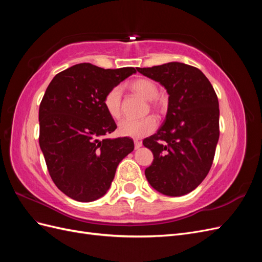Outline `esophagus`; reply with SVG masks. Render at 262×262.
Segmentation results:
<instances>
[{
	"instance_id": "esophagus-1",
	"label": "esophagus",
	"mask_w": 262,
	"mask_h": 262,
	"mask_svg": "<svg viewBox=\"0 0 262 262\" xmlns=\"http://www.w3.org/2000/svg\"><path fill=\"white\" fill-rule=\"evenodd\" d=\"M141 146H142V142H140V141H138V140L134 141V147H136V149L140 148Z\"/></svg>"
}]
</instances>
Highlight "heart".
I'll use <instances>...</instances> for the list:
<instances>
[{
    "label": "heart",
    "mask_w": 262,
    "mask_h": 262,
    "mask_svg": "<svg viewBox=\"0 0 262 262\" xmlns=\"http://www.w3.org/2000/svg\"><path fill=\"white\" fill-rule=\"evenodd\" d=\"M129 89L137 93L144 99H147L148 105L155 110H162L165 106L163 98L158 96V86L155 82L148 78H137L129 84ZM102 104L106 109L107 114L114 118L118 119L121 116V105H122V92L119 86L113 87L109 90ZM157 123L153 117H145L133 120V119H123L118 124V132L122 137H128L133 139L144 138L148 134L153 133L156 129Z\"/></svg>",
    "instance_id": "obj_1"
}]
</instances>
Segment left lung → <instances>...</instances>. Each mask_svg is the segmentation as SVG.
<instances>
[{"instance_id":"obj_1","label":"left lung","mask_w":262,"mask_h":262,"mask_svg":"<svg viewBox=\"0 0 262 262\" xmlns=\"http://www.w3.org/2000/svg\"><path fill=\"white\" fill-rule=\"evenodd\" d=\"M138 72L163 85L168 109L158 131L143 141L154 160L145 177L169 196L191 192L207 177L220 137V108L213 86L199 69L180 62Z\"/></svg>"}]
</instances>
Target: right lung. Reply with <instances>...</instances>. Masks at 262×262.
Segmentation results:
<instances>
[{"label": "right lung", "mask_w": 262, "mask_h": 262, "mask_svg": "<svg viewBox=\"0 0 262 262\" xmlns=\"http://www.w3.org/2000/svg\"><path fill=\"white\" fill-rule=\"evenodd\" d=\"M137 71L80 63L53 77L39 107V145L51 179L71 199H99L134 149L130 138L107 139L117 124L102 104L106 93Z\"/></svg>", "instance_id": "obj_1"}]
</instances>
